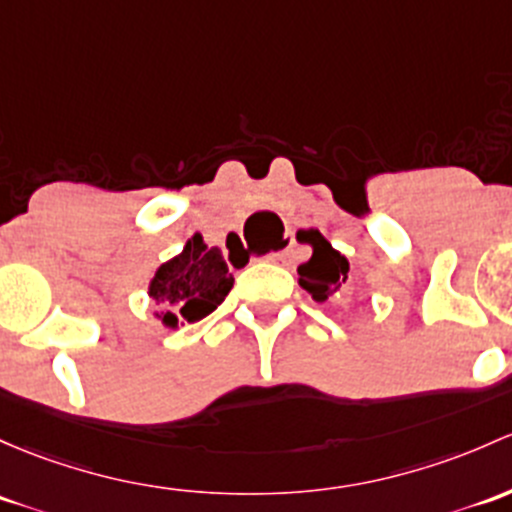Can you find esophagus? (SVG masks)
Masks as SVG:
<instances>
[{
  "instance_id": "esophagus-1",
  "label": "esophagus",
  "mask_w": 512,
  "mask_h": 512,
  "mask_svg": "<svg viewBox=\"0 0 512 512\" xmlns=\"http://www.w3.org/2000/svg\"><path fill=\"white\" fill-rule=\"evenodd\" d=\"M294 245V238H284L282 240V247H279L277 252H272V260H284V257H287V252H289V247Z\"/></svg>"
}]
</instances>
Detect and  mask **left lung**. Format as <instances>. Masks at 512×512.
<instances>
[{"label":"left lung","instance_id":"obj_1","mask_svg":"<svg viewBox=\"0 0 512 512\" xmlns=\"http://www.w3.org/2000/svg\"><path fill=\"white\" fill-rule=\"evenodd\" d=\"M297 238L314 250L309 262L299 265V284L311 294L314 301L333 299L348 277V260L341 252L333 250L331 242L319 230H301Z\"/></svg>","mask_w":512,"mask_h":512}]
</instances>
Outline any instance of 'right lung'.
Wrapping results in <instances>:
<instances>
[{
  "mask_svg": "<svg viewBox=\"0 0 512 512\" xmlns=\"http://www.w3.org/2000/svg\"><path fill=\"white\" fill-rule=\"evenodd\" d=\"M233 287V274L218 247H208L193 235L184 250L154 272L149 297L161 304L157 319L166 328H179L206 319Z\"/></svg>",
  "mask_w": 512,
  "mask_h": 512,
  "instance_id": "add662e5",
  "label": "right lung"
}]
</instances>
